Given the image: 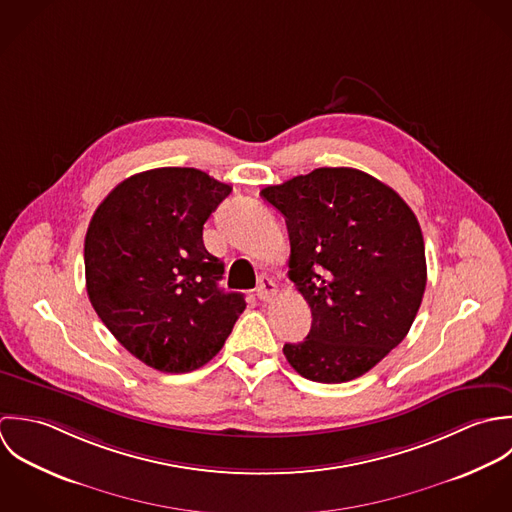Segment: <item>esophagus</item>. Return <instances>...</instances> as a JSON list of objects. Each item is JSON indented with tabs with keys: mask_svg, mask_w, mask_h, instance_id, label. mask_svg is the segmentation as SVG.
Here are the masks:
<instances>
[{
	"mask_svg": "<svg viewBox=\"0 0 512 512\" xmlns=\"http://www.w3.org/2000/svg\"><path fill=\"white\" fill-rule=\"evenodd\" d=\"M277 293H279V289H277V285H275L271 279L263 277V279L259 281V287H257V297H259L263 303H269V301H273V299L277 297Z\"/></svg>",
	"mask_w": 512,
	"mask_h": 512,
	"instance_id": "esophagus-1",
	"label": "esophagus"
}]
</instances>
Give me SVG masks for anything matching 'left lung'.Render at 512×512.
I'll list each match as a JSON object with an SVG mask.
<instances>
[{
    "label": "left lung",
    "mask_w": 512,
    "mask_h": 512,
    "mask_svg": "<svg viewBox=\"0 0 512 512\" xmlns=\"http://www.w3.org/2000/svg\"><path fill=\"white\" fill-rule=\"evenodd\" d=\"M261 196L287 221L289 277L312 312L289 364L342 384L372 370L409 332L425 283L421 227L386 184L354 168H316Z\"/></svg>",
    "instance_id": "8db88e82"
}]
</instances>
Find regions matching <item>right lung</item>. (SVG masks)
Returning a JSON list of instances; mask_svg holds the SVG:
<instances>
[{"instance_id": "obj_1", "label": "right lung", "mask_w": 512, "mask_h": 512, "mask_svg": "<svg viewBox=\"0 0 512 512\" xmlns=\"http://www.w3.org/2000/svg\"><path fill=\"white\" fill-rule=\"evenodd\" d=\"M229 192L196 168H156L120 182L89 223L91 305L154 370L202 368L245 310L243 295L219 289L223 263L204 245V223Z\"/></svg>"}]
</instances>
